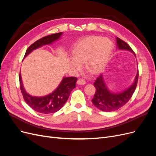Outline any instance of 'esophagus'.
<instances>
[{
  "label": "esophagus",
  "mask_w": 156,
  "mask_h": 156,
  "mask_svg": "<svg viewBox=\"0 0 156 156\" xmlns=\"http://www.w3.org/2000/svg\"><path fill=\"white\" fill-rule=\"evenodd\" d=\"M77 83L78 84H81V85H83V84H86V81H85V80H84V79H81V78H79V79L77 80Z\"/></svg>",
  "instance_id": "1"
}]
</instances>
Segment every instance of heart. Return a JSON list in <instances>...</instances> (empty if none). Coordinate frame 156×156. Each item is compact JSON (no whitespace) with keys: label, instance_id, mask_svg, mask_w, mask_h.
<instances>
[{"label":"heart","instance_id":"heart-1","mask_svg":"<svg viewBox=\"0 0 156 156\" xmlns=\"http://www.w3.org/2000/svg\"><path fill=\"white\" fill-rule=\"evenodd\" d=\"M112 48V43L108 39L96 36L87 37L75 47L71 65L74 69H80L81 63L86 62V67L90 72L100 73L105 68Z\"/></svg>","mask_w":156,"mask_h":156}]
</instances>
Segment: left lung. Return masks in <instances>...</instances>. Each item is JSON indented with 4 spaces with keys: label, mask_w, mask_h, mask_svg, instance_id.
Listing matches in <instances>:
<instances>
[{
    "label": "left lung",
    "mask_w": 156,
    "mask_h": 156,
    "mask_svg": "<svg viewBox=\"0 0 156 156\" xmlns=\"http://www.w3.org/2000/svg\"><path fill=\"white\" fill-rule=\"evenodd\" d=\"M117 45L120 49L129 50L134 53L130 46L126 42L116 37ZM139 78V71L135 77V82L132 85L120 93H112L108 90L103 81L102 75H100L94 83L96 88V92L92 101L94 105L99 109L105 112L115 111L125 105L129 101L135 90L137 85Z\"/></svg>",
    "instance_id": "1"
}]
</instances>
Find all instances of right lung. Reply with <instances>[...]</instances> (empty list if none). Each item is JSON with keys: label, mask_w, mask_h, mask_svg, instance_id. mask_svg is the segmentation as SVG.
Returning <instances> with one entry per match:
<instances>
[{"label": "right lung", "mask_w": 156, "mask_h": 156, "mask_svg": "<svg viewBox=\"0 0 156 156\" xmlns=\"http://www.w3.org/2000/svg\"><path fill=\"white\" fill-rule=\"evenodd\" d=\"M62 34V32L56 33L43 37L37 40L27 49L24 57L34 49L44 45L50 44L53 41L58 40ZM19 79H20V89L24 100L33 110L42 114H50L59 111L68 100L71 92L75 88L76 86L75 83L77 80V78L75 77H64L57 88L51 94L44 97H34L29 95L25 92L22 84L20 73L19 75Z\"/></svg>", "instance_id": "right-lung-1"}]
</instances>
